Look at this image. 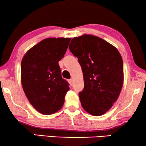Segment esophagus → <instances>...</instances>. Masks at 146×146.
<instances>
[{"label":"esophagus","mask_w":146,"mask_h":146,"mask_svg":"<svg viewBox=\"0 0 146 146\" xmlns=\"http://www.w3.org/2000/svg\"><path fill=\"white\" fill-rule=\"evenodd\" d=\"M68 82L70 84V85L71 86H73V80L72 79L68 80Z\"/></svg>","instance_id":"34e87169"}]
</instances>
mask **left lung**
I'll list each match as a JSON object with an SVG mask.
<instances>
[{"label":"left lung","mask_w":146,"mask_h":146,"mask_svg":"<svg viewBox=\"0 0 146 146\" xmlns=\"http://www.w3.org/2000/svg\"><path fill=\"white\" fill-rule=\"evenodd\" d=\"M69 49L83 72L84 88L79 93L83 108L95 116L104 114L117 100L123 86L120 54L101 38L88 35L72 39Z\"/></svg>","instance_id":"1"}]
</instances>
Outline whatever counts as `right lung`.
I'll list each match as a JSON object with an SVG mask.
<instances>
[{"label":"right lung","instance_id":"obj_1","mask_svg":"<svg viewBox=\"0 0 146 146\" xmlns=\"http://www.w3.org/2000/svg\"><path fill=\"white\" fill-rule=\"evenodd\" d=\"M70 38H49L29 50L21 62V82L33 106L50 115L64 103L69 84L62 78L58 62L64 56Z\"/></svg>","mask_w":146,"mask_h":146}]
</instances>
